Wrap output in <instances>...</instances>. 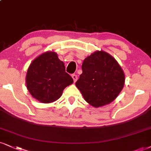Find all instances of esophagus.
Listing matches in <instances>:
<instances>
[{
    "label": "esophagus",
    "mask_w": 151,
    "mask_h": 151,
    "mask_svg": "<svg viewBox=\"0 0 151 151\" xmlns=\"http://www.w3.org/2000/svg\"><path fill=\"white\" fill-rule=\"evenodd\" d=\"M71 76H72L73 79L74 83H75V82H76V81H77V80H78V76H76V74H73V75H72Z\"/></svg>",
    "instance_id": "obj_1"
}]
</instances>
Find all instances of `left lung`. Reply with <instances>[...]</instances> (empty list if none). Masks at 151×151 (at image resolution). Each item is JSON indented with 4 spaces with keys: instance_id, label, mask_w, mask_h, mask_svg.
<instances>
[{
    "instance_id": "1",
    "label": "left lung",
    "mask_w": 151,
    "mask_h": 151,
    "mask_svg": "<svg viewBox=\"0 0 151 151\" xmlns=\"http://www.w3.org/2000/svg\"><path fill=\"white\" fill-rule=\"evenodd\" d=\"M82 70L83 73L76 85L84 99L92 106L111 104L123 88V70L115 58L105 51L96 50L86 57Z\"/></svg>"
}]
</instances>
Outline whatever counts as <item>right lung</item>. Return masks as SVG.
I'll return each instance as SVG.
<instances>
[{"label": "right lung", "mask_w": 151, "mask_h": 151, "mask_svg": "<svg viewBox=\"0 0 151 151\" xmlns=\"http://www.w3.org/2000/svg\"><path fill=\"white\" fill-rule=\"evenodd\" d=\"M73 80L65 70L64 63L54 51L41 54L31 63L26 76L27 88L41 103L57 101Z\"/></svg>", "instance_id": "right-lung-1"}]
</instances>
